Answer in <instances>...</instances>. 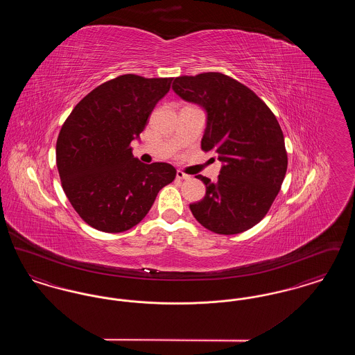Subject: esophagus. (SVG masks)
Listing matches in <instances>:
<instances>
[{
    "label": "esophagus",
    "mask_w": 355,
    "mask_h": 355,
    "mask_svg": "<svg viewBox=\"0 0 355 355\" xmlns=\"http://www.w3.org/2000/svg\"><path fill=\"white\" fill-rule=\"evenodd\" d=\"M177 178H178V180H190V175L186 174L184 171H181V170H178V171H177Z\"/></svg>",
    "instance_id": "34e87169"
}]
</instances>
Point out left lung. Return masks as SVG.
<instances>
[{
  "instance_id": "obj_1",
  "label": "left lung",
  "mask_w": 355,
  "mask_h": 355,
  "mask_svg": "<svg viewBox=\"0 0 355 355\" xmlns=\"http://www.w3.org/2000/svg\"><path fill=\"white\" fill-rule=\"evenodd\" d=\"M173 90L207 112L201 141L223 164L217 182L206 185L190 210L203 227L217 234L249 230L270 210L284 182L287 153L282 129L270 107L252 89L218 71L174 78Z\"/></svg>"
}]
</instances>
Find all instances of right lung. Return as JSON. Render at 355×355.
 <instances>
[{"label": "right lung", "mask_w": 355, "mask_h": 355, "mask_svg": "<svg viewBox=\"0 0 355 355\" xmlns=\"http://www.w3.org/2000/svg\"><path fill=\"white\" fill-rule=\"evenodd\" d=\"M173 78L123 74L93 89L65 119L55 145L61 185L74 210L105 233L132 229L177 170L142 164L130 142L145 129Z\"/></svg>", "instance_id": "add662e5"}]
</instances>
